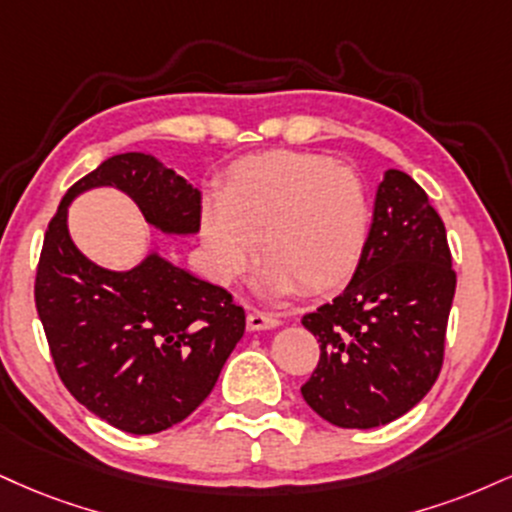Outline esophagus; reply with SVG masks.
Masks as SVG:
<instances>
[{
  "mask_svg": "<svg viewBox=\"0 0 512 512\" xmlns=\"http://www.w3.org/2000/svg\"><path fill=\"white\" fill-rule=\"evenodd\" d=\"M279 317L267 315V312H250L248 315V331H264V329H276L279 326Z\"/></svg>",
  "mask_w": 512,
  "mask_h": 512,
  "instance_id": "obj_1",
  "label": "esophagus"
}]
</instances>
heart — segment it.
I'll return each mask as SVG.
<instances>
[{"label": "heart", "instance_id": "b5f03b06", "mask_svg": "<svg viewBox=\"0 0 512 512\" xmlns=\"http://www.w3.org/2000/svg\"><path fill=\"white\" fill-rule=\"evenodd\" d=\"M369 202L353 169L326 157L269 152L240 159L221 195L202 202L200 238L214 279L233 283L255 260L264 262L267 298L324 291L350 274L365 248Z\"/></svg>", "mask_w": 512, "mask_h": 512}]
</instances>
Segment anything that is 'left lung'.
<instances>
[{"instance_id":"1","label":"left lung","mask_w":512,"mask_h":512,"mask_svg":"<svg viewBox=\"0 0 512 512\" xmlns=\"http://www.w3.org/2000/svg\"><path fill=\"white\" fill-rule=\"evenodd\" d=\"M453 293L441 217L405 171H384L353 279L303 317L322 350L300 389L305 403L343 429L381 427L415 408L441 372Z\"/></svg>"}]
</instances>
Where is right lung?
Returning a JSON list of instances; mask_svg holds the SVG:
<instances>
[{
	"mask_svg": "<svg viewBox=\"0 0 512 512\" xmlns=\"http://www.w3.org/2000/svg\"><path fill=\"white\" fill-rule=\"evenodd\" d=\"M131 197L164 236L200 231L202 195L162 159L126 152L69 188L49 221L35 305L54 365L71 396L112 427L157 434L212 393L243 338L245 312L221 286L178 267L159 245L131 269H107L78 250L69 207L83 193Z\"/></svg>",
	"mask_w": 512,
	"mask_h": 512,
	"instance_id": "obj_1",
	"label": "right lung"
}]
</instances>
